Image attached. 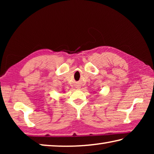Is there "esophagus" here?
I'll list each match as a JSON object with an SVG mask.
<instances>
[{"label":"esophagus","instance_id":"esophagus-1","mask_svg":"<svg viewBox=\"0 0 154 154\" xmlns=\"http://www.w3.org/2000/svg\"><path fill=\"white\" fill-rule=\"evenodd\" d=\"M77 88H78V87H77Z\"/></svg>","mask_w":154,"mask_h":154}]
</instances>
